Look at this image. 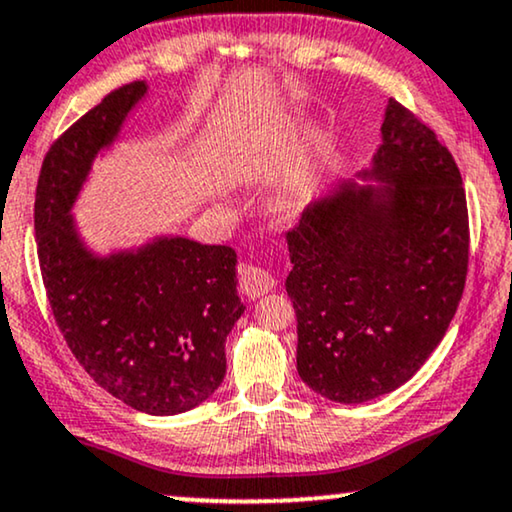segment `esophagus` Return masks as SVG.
<instances>
[{"mask_svg": "<svg viewBox=\"0 0 512 512\" xmlns=\"http://www.w3.org/2000/svg\"><path fill=\"white\" fill-rule=\"evenodd\" d=\"M238 274H241L243 293L248 295L250 300H257L260 295L269 293V290L276 288V278L271 276L267 269L255 267V264H241Z\"/></svg>", "mask_w": 512, "mask_h": 512, "instance_id": "esophagus-1", "label": "esophagus"}]
</instances>
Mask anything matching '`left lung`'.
Here are the masks:
<instances>
[{
	"instance_id": "8db88e82",
	"label": "left lung",
	"mask_w": 512,
	"mask_h": 512,
	"mask_svg": "<svg viewBox=\"0 0 512 512\" xmlns=\"http://www.w3.org/2000/svg\"><path fill=\"white\" fill-rule=\"evenodd\" d=\"M383 146L286 234L297 373L321 397L361 404L404 385L442 342L463 297L470 226L461 172L437 134L390 99Z\"/></svg>"
}]
</instances>
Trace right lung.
Here are the masks:
<instances>
[{"instance_id":"right-lung-1","label":"right lung","mask_w":512,"mask_h":512,"mask_svg":"<svg viewBox=\"0 0 512 512\" xmlns=\"http://www.w3.org/2000/svg\"><path fill=\"white\" fill-rule=\"evenodd\" d=\"M144 94V82L122 84L51 144L37 179L35 236L51 312L73 357L132 409L174 416L224 380L226 335L245 309L234 248L177 236L94 257L70 217L96 153Z\"/></svg>"}]
</instances>
